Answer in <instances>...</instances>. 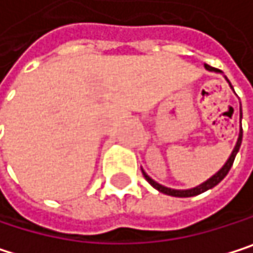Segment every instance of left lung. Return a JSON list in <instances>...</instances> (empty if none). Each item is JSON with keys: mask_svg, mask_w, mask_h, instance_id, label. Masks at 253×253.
Masks as SVG:
<instances>
[{"mask_svg": "<svg viewBox=\"0 0 253 253\" xmlns=\"http://www.w3.org/2000/svg\"><path fill=\"white\" fill-rule=\"evenodd\" d=\"M206 67V70H209V71H214V73H222L220 70H216V68H213V67H210V65H204ZM227 79V77H225ZM227 82L230 83V80L227 79ZM230 86H231V83H230ZM233 87V86H231ZM240 121H242V109H240ZM242 137H243V129L240 128V134H239V138H237V143H236V146H234V149H233V152H231V155H230V158L227 160V163L224 164V167L220 169L216 174H213L210 179H207L206 182H203L201 185H198V186H195V188H191V189H171V188H167V186H163V185H160L158 182H155L152 177H149L143 170V176H144V179L155 188V189H158L160 192H163V194H167V195H171V197H180V198H185V197H195V195H200V194H203V192H206V191H209V189H211V188H214L220 180H222L227 174H228V171H230V169L233 167V163H234V160H236V155H237V152H239V149H240V144H242Z\"/></svg>", "mask_w": 253, "mask_h": 253, "instance_id": "8db88e82", "label": "left lung"}]
</instances>
